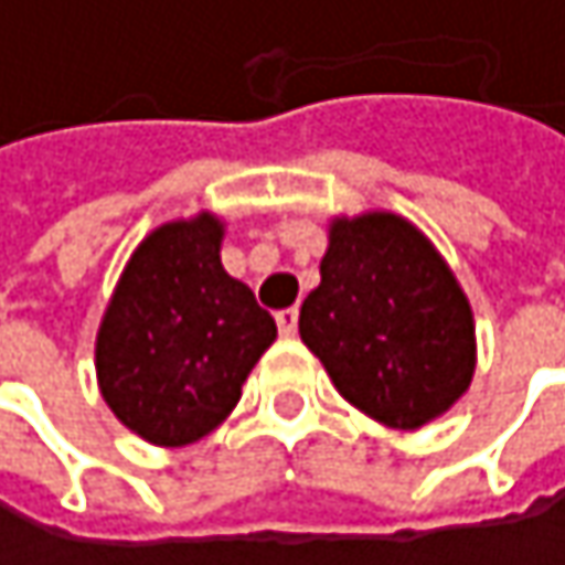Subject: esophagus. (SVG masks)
Wrapping results in <instances>:
<instances>
[{
	"mask_svg": "<svg viewBox=\"0 0 565 565\" xmlns=\"http://www.w3.org/2000/svg\"><path fill=\"white\" fill-rule=\"evenodd\" d=\"M275 320H278L281 337H294L297 333V307H284V310L275 313Z\"/></svg>",
	"mask_w": 565,
	"mask_h": 565,
	"instance_id": "obj_1",
	"label": "esophagus"
}]
</instances>
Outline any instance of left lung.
I'll list each match as a JSON object with an SVG mask.
<instances>
[{
  "mask_svg": "<svg viewBox=\"0 0 565 565\" xmlns=\"http://www.w3.org/2000/svg\"><path fill=\"white\" fill-rule=\"evenodd\" d=\"M300 340L337 393L390 428H422L468 393L475 317L435 245L395 212L330 222Z\"/></svg>",
  "mask_w": 565,
  "mask_h": 565,
  "instance_id": "obj_1",
  "label": "left lung"
}]
</instances>
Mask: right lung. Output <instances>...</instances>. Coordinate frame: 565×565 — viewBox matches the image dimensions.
I'll return each mask as SVG.
<instances>
[{"instance_id":"obj_1","label":"right lung","mask_w":565,"mask_h":565,"mask_svg":"<svg viewBox=\"0 0 565 565\" xmlns=\"http://www.w3.org/2000/svg\"><path fill=\"white\" fill-rule=\"evenodd\" d=\"M212 212L153 228L130 255L104 310L94 366L110 412L140 438L182 448L238 405L278 327L218 258Z\"/></svg>"}]
</instances>
